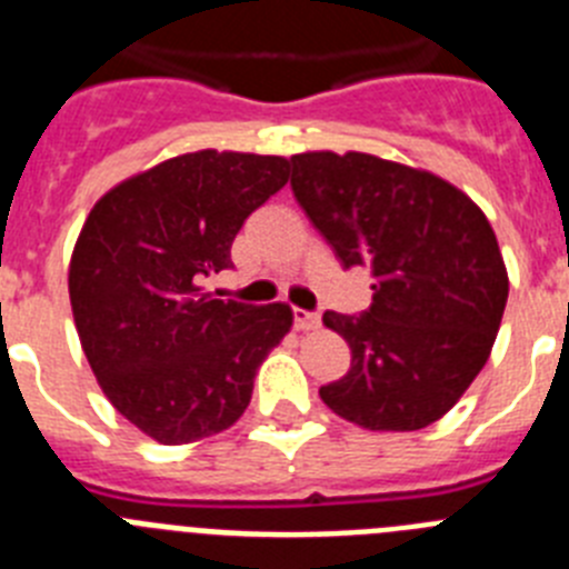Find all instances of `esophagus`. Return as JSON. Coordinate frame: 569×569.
<instances>
[{
	"label": "esophagus",
	"instance_id": "1",
	"mask_svg": "<svg viewBox=\"0 0 569 569\" xmlns=\"http://www.w3.org/2000/svg\"><path fill=\"white\" fill-rule=\"evenodd\" d=\"M321 325V316L319 313H310V310H293V328L296 330H316Z\"/></svg>",
	"mask_w": 569,
	"mask_h": 569
}]
</instances>
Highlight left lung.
I'll return each instance as SVG.
<instances>
[{"instance_id":"1","label":"left lung","mask_w":569,"mask_h":569,"mask_svg":"<svg viewBox=\"0 0 569 569\" xmlns=\"http://www.w3.org/2000/svg\"><path fill=\"white\" fill-rule=\"evenodd\" d=\"M296 202L345 268H367L361 316L328 310L350 345V370L319 390L365 430H421L481 373L505 316V259L487 216L430 170L370 153L290 156Z\"/></svg>"}]
</instances>
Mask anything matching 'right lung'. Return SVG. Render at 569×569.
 <instances>
[{
  "label": "right lung",
  "mask_w": 569,
  "mask_h": 569,
  "mask_svg": "<svg viewBox=\"0 0 569 569\" xmlns=\"http://www.w3.org/2000/svg\"><path fill=\"white\" fill-rule=\"evenodd\" d=\"M284 156L196 150L130 176L93 204L70 256L79 341L110 405L159 445L222 433L256 370L290 333L288 305L213 299L244 219L288 184Z\"/></svg>",
  "instance_id": "right-lung-1"
}]
</instances>
